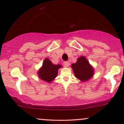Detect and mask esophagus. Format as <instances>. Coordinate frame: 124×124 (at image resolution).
<instances>
[{"mask_svg":"<svg viewBox=\"0 0 124 124\" xmlns=\"http://www.w3.org/2000/svg\"><path fill=\"white\" fill-rule=\"evenodd\" d=\"M63 64L64 65H65V66L66 67H68L69 66V65H70V63H69V62H68V61H65V62H63Z\"/></svg>","mask_w":124,"mask_h":124,"instance_id":"esophagus-1","label":"esophagus"}]
</instances>
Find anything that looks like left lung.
Instances as JSON below:
<instances>
[{"mask_svg": "<svg viewBox=\"0 0 124 124\" xmlns=\"http://www.w3.org/2000/svg\"><path fill=\"white\" fill-rule=\"evenodd\" d=\"M71 66L75 76L81 81H87L93 76V69L84 56L78 58L76 63L72 64Z\"/></svg>", "mask_w": 124, "mask_h": 124, "instance_id": "1", "label": "left lung"}]
</instances>
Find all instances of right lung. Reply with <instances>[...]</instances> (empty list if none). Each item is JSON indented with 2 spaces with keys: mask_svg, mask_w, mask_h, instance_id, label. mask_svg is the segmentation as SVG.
Instances as JSON below:
<instances>
[{
  "mask_svg": "<svg viewBox=\"0 0 124 124\" xmlns=\"http://www.w3.org/2000/svg\"><path fill=\"white\" fill-rule=\"evenodd\" d=\"M61 68V65H54L48 58L44 61L42 67L38 71V76L41 79L50 83L56 78L58 70Z\"/></svg>",
  "mask_w": 124,
  "mask_h": 124,
  "instance_id": "obj_1",
  "label": "right lung"
}]
</instances>
